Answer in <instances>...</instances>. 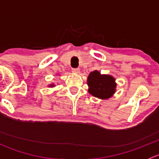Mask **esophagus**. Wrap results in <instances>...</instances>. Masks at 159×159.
Wrapping results in <instances>:
<instances>
[{
	"mask_svg": "<svg viewBox=\"0 0 159 159\" xmlns=\"http://www.w3.org/2000/svg\"><path fill=\"white\" fill-rule=\"evenodd\" d=\"M72 72L75 74H78L80 72V69L78 68H72Z\"/></svg>",
	"mask_w": 159,
	"mask_h": 159,
	"instance_id": "1",
	"label": "esophagus"
}]
</instances>
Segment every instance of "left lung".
<instances>
[{"label": "left lung", "mask_w": 159, "mask_h": 159, "mask_svg": "<svg viewBox=\"0 0 159 159\" xmlns=\"http://www.w3.org/2000/svg\"><path fill=\"white\" fill-rule=\"evenodd\" d=\"M115 78L111 75H101L98 70L91 72L88 78L89 92L98 98H109L115 92Z\"/></svg>", "instance_id": "left-lung-1"}]
</instances>
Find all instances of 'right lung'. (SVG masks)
<instances>
[{"label": "right lung", "instance_id": "right-lung-1", "mask_svg": "<svg viewBox=\"0 0 159 159\" xmlns=\"http://www.w3.org/2000/svg\"><path fill=\"white\" fill-rule=\"evenodd\" d=\"M54 86V84H51V87H53Z\"/></svg>", "mask_w": 159, "mask_h": 159}]
</instances>
